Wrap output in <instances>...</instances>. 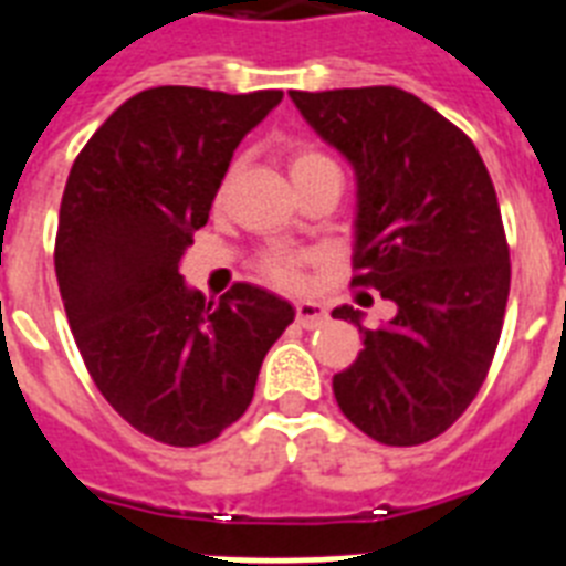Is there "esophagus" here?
Here are the masks:
<instances>
[{"label":"esophagus","instance_id":"obj_1","mask_svg":"<svg viewBox=\"0 0 566 566\" xmlns=\"http://www.w3.org/2000/svg\"><path fill=\"white\" fill-rule=\"evenodd\" d=\"M328 319V311L319 305V302H311V300H302L296 302V323L302 328H317L323 326Z\"/></svg>","mask_w":566,"mask_h":566}]
</instances>
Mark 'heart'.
<instances>
[{
  "label": "heart",
  "instance_id": "b5f03b06",
  "mask_svg": "<svg viewBox=\"0 0 566 566\" xmlns=\"http://www.w3.org/2000/svg\"><path fill=\"white\" fill-rule=\"evenodd\" d=\"M323 161H328L326 155H319L317 149H308V146H302V149H296V153L291 155V176ZM300 266L302 258L291 255V252H270V255L261 258V273H264L270 282L282 284V287H296V284H300Z\"/></svg>",
  "mask_w": 566,
  "mask_h": 566
}]
</instances>
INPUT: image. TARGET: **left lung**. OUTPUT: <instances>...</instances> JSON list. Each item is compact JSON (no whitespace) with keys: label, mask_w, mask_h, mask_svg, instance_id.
<instances>
[{"label":"left lung","mask_w":566,"mask_h":566,"mask_svg":"<svg viewBox=\"0 0 566 566\" xmlns=\"http://www.w3.org/2000/svg\"><path fill=\"white\" fill-rule=\"evenodd\" d=\"M314 132L353 164L355 287L396 305L361 311L364 349L332 387L346 420L387 447L438 438L473 402L500 344L511 261L500 202L473 140L399 87L291 91Z\"/></svg>","instance_id":"1"}]
</instances>
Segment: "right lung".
Instances as JSON below:
<instances>
[{
    "mask_svg": "<svg viewBox=\"0 0 566 566\" xmlns=\"http://www.w3.org/2000/svg\"><path fill=\"white\" fill-rule=\"evenodd\" d=\"M282 91L153 87L126 99L75 158L55 238L66 319L111 408L170 447L240 420L293 305L255 284L220 302L179 266L238 144Z\"/></svg>",
    "mask_w": 566,
    "mask_h": 566,
    "instance_id": "right-lung-1",
    "label": "right lung"
}]
</instances>
